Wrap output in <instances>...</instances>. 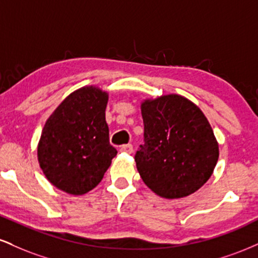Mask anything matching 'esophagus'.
Instances as JSON below:
<instances>
[{
  "instance_id": "34e87169",
  "label": "esophagus",
  "mask_w": 258,
  "mask_h": 258,
  "mask_svg": "<svg viewBox=\"0 0 258 258\" xmlns=\"http://www.w3.org/2000/svg\"><path fill=\"white\" fill-rule=\"evenodd\" d=\"M121 152L122 153H126V154H131L133 152V147L132 144H126V146H122L121 147Z\"/></svg>"
}]
</instances>
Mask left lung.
Masks as SVG:
<instances>
[{
  "label": "left lung",
  "mask_w": 258,
  "mask_h": 258,
  "mask_svg": "<svg viewBox=\"0 0 258 258\" xmlns=\"http://www.w3.org/2000/svg\"><path fill=\"white\" fill-rule=\"evenodd\" d=\"M141 111L146 143L135 160L143 182L165 199L195 193L220 156L209 120L191 100L173 93L144 99Z\"/></svg>",
  "instance_id": "obj_1"
}]
</instances>
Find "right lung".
<instances>
[{
    "instance_id": "1",
    "label": "right lung",
    "mask_w": 258,
    "mask_h": 258,
    "mask_svg": "<svg viewBox=\"0 0 258 258\" xmlns=\"http://www.w3.org/2000/svg\"><path fill=\"white\" fill-rule=\"evenodd\" d=\"M109 93L97 86L74 91L44 123L37 159L46 178L68 194L84 195L99 184L117 152L109 143Z\"/></svg>"
}]
</instances>
